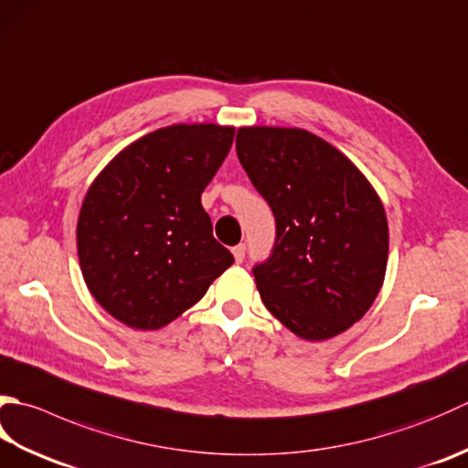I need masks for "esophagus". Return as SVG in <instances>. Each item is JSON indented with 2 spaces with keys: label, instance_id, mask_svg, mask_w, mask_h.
Returning a JSON list of instances; mask_svg holds the SVG:
<instances>
[{
  "label": "esophagus",
  "instance_id": "34e87169",
  "mask_svg": "<svg viewBox=\"0 0 468 468\" xmlns=\"http://www.w3.org/2000/svg\"><path fill=\"white\" fill-rule=\"evenodd\" d=\"M233 258H235V261H237V263H241V261H243V258H245V245H243V243H239V245H235V247H233Z\"/></svg>",
  "mask_w": 468,
  "mask_h": 468
}]
</instances>
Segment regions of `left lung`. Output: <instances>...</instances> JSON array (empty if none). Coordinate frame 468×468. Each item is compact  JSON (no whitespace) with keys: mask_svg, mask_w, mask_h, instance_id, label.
I'll use <instances>...</instances> for the list:
<instances>
[{"mask_svg":"<svg viewBox=\"0 0 468 468\" xmlns=\"http://www.w3.org/2000/svg\"><path fill=\"white\" fill-rule=\"evenodd\" d=\"M235 145L276 217L271 258L253 270L265 308L304 341L345 333L386 280L379 195L341 150L300 127H239Z\"/></svg>","mask_w":468,"mask_h":468,"instance_id":"obj_1","label":"left lung"}]
</instances>
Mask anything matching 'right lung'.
<instances>
[{"instance_id": "add662e5", "label": "right lung", "mask_w": 468, "mask_h": 468, "mask_svg": "<svg viewBox=\"0 0 468 468\" xmlns=\"http://www.w3.org/2000/svg\"><path fill=\"white\" fill-rule=\"evenodd\" d=\"M233 135L235 127L218 123L162 127L125 145L89 186L79 263L90 296L119 323L158 331L231 268L200 195Z\"/></svg>"}]
</instances>
